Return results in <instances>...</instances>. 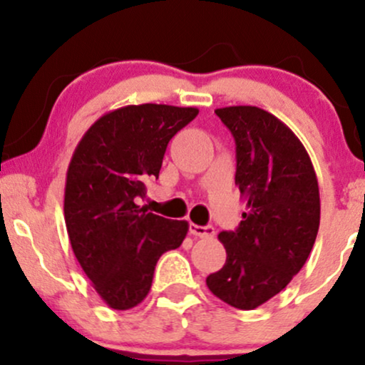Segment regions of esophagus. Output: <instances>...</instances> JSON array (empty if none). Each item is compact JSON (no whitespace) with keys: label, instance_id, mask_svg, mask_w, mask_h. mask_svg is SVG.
<instances>
[{"label":"esophagus","instance_id":"esophagus-1","mask_svg":"<svg viewBox=\"0 0 365 365\" xmlns=\"http://www.w3.org/2000/svg\"><path fill=\"white\" fill-rule=\"evenodd\" d=\"M188 232L199 238H209L215 235V228H212V226H199L194 223H190V226H188Z\"/></svg>","mask_w":365,"mask_h":365}]
</instances>
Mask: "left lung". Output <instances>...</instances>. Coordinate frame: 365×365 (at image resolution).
Instances as JSON below:
<instances>
[{"instance_id": "obj_1", "label": "left lung", "mask_w": 365, "mask_h": 365, "mask_svg": "<svg viewBox=\"0 0 365 365\" xmlns=\"http://www.w3.org/2000/svg\"><path fill=\"white\" fill-rule=\"evenodd\" d=\"M215 113L235 139V183L247 211L235 232L217 235L226 262L206 283L220 300L250 311L282 292L307 261L319 230V185L302 142L274 115L255 106Z\"/></svg>"}]
</instances>
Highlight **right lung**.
Masks as SVG:
<instances>
[{"mask_svg":"<svg viewBox=\"0 0 365 365\" xmlns=\"http://www.w3.org/2000/svg\"><path fill=\"white\" fill-rule=\"evenodd\" d=\"M197 108L130 104L103 115L75 148L66 171L65 223L83 273L116 311L148 297L158 259L182 245L187 221L137 206L159 177L171 137Z\"/></svg>","mask_w":365,"mask_h":365,"instance_id":"add662e5","label":"right lung"}]
</instances>
